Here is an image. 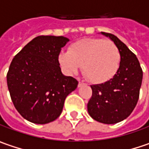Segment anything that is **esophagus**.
Listing matches in <instances>:
<instances>
[{
    "label": "esophagus",
    "mask_w": 149,
    "mask_h": 149,
    "mask_svg": "<svg viewBox=\"0 0 149 149\" xmlns=\"http://www.w3.org/2000/svg\"><path fill=\"white\" fill-rule=\"evenodd\" d=\"M83 85H85V82H83V81H80L79 82V85H78V86L79 87H80L81 86H83Z\"/></svg>",
    "instance_id": "obj_1"
}]
</instances>
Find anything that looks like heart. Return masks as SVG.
I'll return each mask as SVG.
<instances>
[{"label":"heart","instance_id":"b5f03b06","mask_svg":"<svg viewBox=\"0 0 149 149\" xmlns=\"http://www.w3.org/2000/svg\"><path fill=\"white\" fill-rule=\"evenodd\" d=\"M58 61L68 74L77 73L83 65L86 77L92 83L100 84L114 76L120 66V55L110 40L86 38L71 45L69 52H61Z\"/></svg>","mask_w":149,"mask_h":149}]
</instances>
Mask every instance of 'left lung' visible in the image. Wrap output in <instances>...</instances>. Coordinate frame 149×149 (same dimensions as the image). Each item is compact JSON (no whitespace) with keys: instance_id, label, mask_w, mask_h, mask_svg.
<instances>
[{"instance_id":"obj_1","label":"left lung","mask_w":149,"mask_h":149,"mask_svg":"<svg viewBox=\"0 0 149 149\" xmlns=\"http://www.w3.org/2000/svg\"><path fill=\"white\" fill-rule=\"evenodd\" d=\"M117 47L120 55V67L109 80L91 86L92 96L87 110L95 120L116 124L126 119L135 109L143 80V70L136 55L115 36L101 32Z\"/></svg>"}]
</instances>
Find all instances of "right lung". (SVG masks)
Wrapping results in <instances>:
<instances>
[{
    "instance_id": "obj_1",
    "label": "right lung",
    "mask_w": 149,
    "mask_h": 149,
    "mask_svg": "<svg viewBox=\"0 0 149 149\" xmlns=\"http://www.w3.org/2000/svg\"><path fill=\"white\" fill-rule=\"evenodd\" d=\"M69 40L63 36L34 38L13 59L6 75L7 87L17 112L35 124L58 119L65 98L78 81L63 74L58 55Z\"/></svg>"
}]
</instances>
